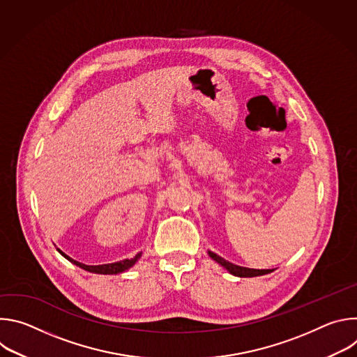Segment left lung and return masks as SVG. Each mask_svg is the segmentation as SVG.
Returning <instances> with one entry per match:
<instances>
[{
  "label": "left lung",
  "instance_id": "left-lung-1",
  "mask_svg": "<svg viewBox=\"0 0 357 357\" xmlns=\"http://www.w3.org/2000/svg\"><path fill=\"white\" fill-rule=\"evenodd\" d=\"M209 256L218 261L220 266H223L230 274L233 275H237V277H257V275H264V274H268V273H273L274 270H254V268H245V267H240V266H236V264H231L229 261H226L225 259L219 257L218 254L209 251Z\"/></svg>",
  "mask_w": 357,
  "mask_h": 357
}]
</instances>
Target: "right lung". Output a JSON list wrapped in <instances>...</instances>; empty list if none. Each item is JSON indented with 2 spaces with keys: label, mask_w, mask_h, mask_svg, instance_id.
<instances>
[{
  "label": "right lung",
  "mask_w": 357,
  "mask_h": 357,
  "mask_svg": "<svg viewBox=\"0 0 357 357\" xmlns=\"http://www.w3.org/2000/svg\"><path fill=\"white\" fill-rule=\"evenodd\" d=\"M62 256L65 257V259H68L70 263H73V264H76V266H79L80 268H83V270H86V271H90V273H96V274H119V273H123V271H126V270H128L131 266H134L135 264V261L139 259V256L141 254H137L135 257H132V259H127V260H121V261H117V263H112V264H103V266H86V264H82V263H79V261H76V260H72L70 257H68L65 252H62L61 250H58Z\"/></svg>",
  "instance_id": "add662e5"
}]
</instances>
